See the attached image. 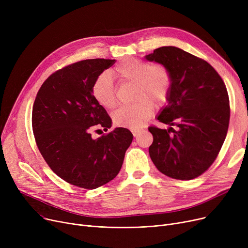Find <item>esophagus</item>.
<instances>
[{
	"instance_id": "obj_1",
	"label": "esophagus",
	"mask_w": 248,
	"mask_h": 248,
	"mask_svg": "<svg viewBox=\"0 0 248 248\" xmlns=\"http://www.w3.org/2000/svg\"><path fill=\"white\" fill-rule=\"evenodd\" d=\"M131 131H132L133 135L136 137V136H138V134H140L141 132V129H140V128H132Z\"/></svg>"
}]
</instances>
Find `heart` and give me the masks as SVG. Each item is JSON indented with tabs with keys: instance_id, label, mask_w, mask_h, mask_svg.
<instances>
[{
	"instance_id": "obj_1",
	"label": "heart",
	"mask_w": 248,
	"mask_h": 248,
	"mask_svg": "<svg viewBox=\"0 0 248 248\" xmlns=\"http://www.w3.org/2000/svg\"><path fill=\"white\" fill-rule=\"evenodd\" d=\"M114 78L122 83H136L134 103L117 108L112 120L116 125L139 127L144 124L154 111V104L160 107L170 95L173 77L166 65L152 64L141 59H125L112 70ZM93 96L100 107L111 109L117 97L109 73H101L93 85Z\"/></svg>"
}]
</instances>
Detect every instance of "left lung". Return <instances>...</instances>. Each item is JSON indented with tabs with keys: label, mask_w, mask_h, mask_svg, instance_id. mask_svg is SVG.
<instances>
[{
	"label": "left lung",
	"mask_w": 248,
	"mask_h": 248,
	"mask_svg": "<svg viewBox=\"0 0 248 248\" xmlns=\"http://www.w3.org/2000/svg\"><path fill=\"white\" fill-rule=\"evenodd\" d=\"M146 59L166 65L173 77L168 104L157 116L170 127H149L154 138L150 157L168 177L197 178L214 163L227 135L226 86L209 63L180 48L160 47Z\"/></svg>",
	"instance_id": "obj_1"
}]
</instances>
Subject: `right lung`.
Wrapping results in <instances>:
<instances>
[{"mask_svg":"<svg viewBox=\"0 0 248 248\" xmlns=\"http://www.w3.org/2000/svg\"><path fill=\"white\" fill-rule=\"evenodd\" d=\"M114 59H86L51 74L39 89L32 127L42 157L58 177L83 189H96L121 171L133 134L116 127L97 139L93 129L108 131L111 119L93 96L96 78Z\"/></svg>","mask_w":248,"mask_h":248,"instance_id":"right-lung-1","label":"right lung"}]
</instances>
